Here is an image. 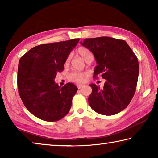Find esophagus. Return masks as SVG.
<instances>
[{"instance_id":"1","label":"esophagus","mask_w":158,"mask_h":158,"mask_svg":"<svg viewBox=\"0 0 158 158\" xmlns=\"http://www.w3.org/2000/svg\"><path fill=\"white\" fill-rule=\"evenodd\" d=\"M77 88H78V89H81L83 86H84V85H82V84H77Z\"/></svg>"}]
</instances>
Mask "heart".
<instances>
[{"instance_id":"1","label":"heart","mask_w":158,"mask_h":158,"mask_svg":"<svg viewBox=\"0 0 158 158\" xmlns=\"http://www.w3.org/2000/svg\"><path fill=\"white\" fill-rule=\"evenodd\" d=\"M77 53L81 57L83 60H84L85 62L89 60H93V54L86 47H81L77 50ZM70 59V56L67 58L65 60V64H68ZM85 74L84 73H79V72H73L69 76V79L72 81L76 83H82L84 82L85 80Z\"/></svg>"}]
</instances>
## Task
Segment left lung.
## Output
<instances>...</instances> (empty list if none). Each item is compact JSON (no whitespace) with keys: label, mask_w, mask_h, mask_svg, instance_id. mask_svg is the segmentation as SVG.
Segmentation results:
<instances>
[{"label":"left lung","mask_w":158,"mask_h":158,"mask_svg":"<svg viewBox=\"0 0 158 158\" xmlns=\"http://www.w3.org/2000/svg\"><path fill=\"white\" fill-rule=\"evenodd\" d=\"M80 44L94 55L98 64L94 76L100 74L106 80L102 89L90 84L93 90L89 97L90 107L105 116L119 113L135 95L139 76L137 56L126 42L113 37L85 39Z\"/></svg>","instance_id":"8db88e82"}]
</instances>
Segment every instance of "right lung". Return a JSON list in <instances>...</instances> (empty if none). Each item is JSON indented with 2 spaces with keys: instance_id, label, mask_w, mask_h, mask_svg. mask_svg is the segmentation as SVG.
Returning a JSON list of instances; mask_svg holds the SVG:
<instances>
[{
  "instance_id": "obj_1",
  "label": "right lung",
  "mask_w": 158,
  "mask_h": 158,
  "mask_svg": "<svg viewBox=\"0 0 158 158\" xmlns=\"http://www.w3.org/2000/svg\"><path fill=\"white\" fill-rule=\"evenodd\" d=\"M79 39L36 46L20 58L17 85L28 110L45 121H56L66 116L77 87L68 83L60 87L54 79Z\"/></svg>"
}]
</instances>
